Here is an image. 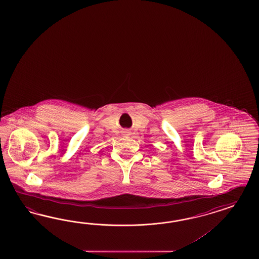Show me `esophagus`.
I'll use <instances>...</instances> for the list:
<instances>
[{
  "label": "esophagus",
  "mask_w": 259,
  "mask_h": 259,
  "mask_svg": "<svg viewBox=\"0 0 259 259\" xmlns=\"http://www.w3.org/2000/svg\"><path fill=\"white\" fill-rule=\"evenodd\" d=\"M126 134H127V135H128V134H129V132H127V133H126Z\"/></svg>",
  "instance_id": "obj_1"
}]
</instances>
